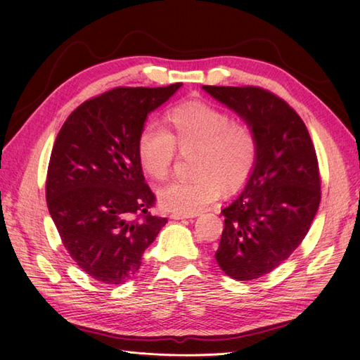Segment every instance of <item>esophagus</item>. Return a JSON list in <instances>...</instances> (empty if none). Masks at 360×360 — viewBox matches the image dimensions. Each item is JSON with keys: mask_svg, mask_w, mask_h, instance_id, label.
Segmentation results:
<instances>
[{"mask_svg": "<svg viewBox=\"0 0 360 360\" xmlns=\"http://www.w3.org/2000/svg\"><path fill=\"white\" fill-rule=\"evenodd\" d=\"M193 217H195V215H186V213H178V212H174V213H172V215H170V218L174 219V221L187 219V218H193Z\"/></svg>", "mask_w": 360, "mask_h": 360, "instance_id": "obj_1", "label": "esophagus"}]
</instances>
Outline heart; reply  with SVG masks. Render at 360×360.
Returning a JSON list of instances; mask_svg holds the SVG:
<instances>
[{"instance_id":"obj_1","label":"heart","mask_w":360,"mask_h":360,"mask_svg":"<svg viewBox=\"0 0 360 360\" xmlns=\"http://www.w3.org/2000/svg\"><path fill=\"white\" fill-rule=\"evenodd\" d=\"M164 128L145 124L137 136V159L150 178L164 181L172 172L176 148L195 153L193 179L173 181L158 192L164 209L195 215L219 195L246 186L257 160V137L252 128L235 122L223 110L200 101L172 106Z\"/></svg>"}]
</instances>
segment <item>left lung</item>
I'll list each match as a JSON object with an SVG mask.
<instances>
[{"instance_id": "obj_1", "label": "left lung", "mask_w": 360, "mask_h": 360, "mask_svg": "<svg viewBox=\"0 0 360 360\" xmlns=\"http://www.w3.org/2000/svg\"><path fill=\"white\" fill-rule=\"evenodd\" d=\"M235 111L257 137L254 172L221 210L224 231L215 254L229 277L255 280L300 246L320 204L319 162L311 136L290 106L258 86H202Z\"/></svg>"}]
</instances>
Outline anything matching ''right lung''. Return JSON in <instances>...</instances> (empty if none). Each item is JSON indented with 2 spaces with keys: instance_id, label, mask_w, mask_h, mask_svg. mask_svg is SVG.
<instances>
[{
  "instance_id": "right-lung-1",
  "label": "right lung",
  "mask_w": 360,
  "mask_h": 360,
  "mask_svg": "<svg viewBox=\"0 0 360 360\" xmlns=\"http://www.w3.org/2000/svg\"><path fill=\"white\" fill-rule=\"evenodd\" d=\"M182 83L114 88L71 112L53 143L46 202L63 246L80 269L106 285L139 271L145 249L167 218L153 217L137 136L148 114Z\"/></svg>"
}]
</instances>
